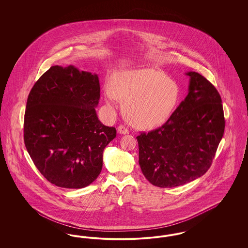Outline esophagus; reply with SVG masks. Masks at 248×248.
Returning a JSON list of instances; mask_svg holds the SVG:
<instances>
[{
  "label": "esophagus",
  "mask_w": 248,
  "mask_h": 248,
  "mask_svg": "<svg viewBox=\"0 0 248 248\" xmlns=\"http://www.w3.org/2000/svg\"><path fill=\"white\" fill-rule=\"evenodd\" d=\"M118 132L120 134H123V135H126V134L129 133V131L124 125H119Z\"/></svg>",
  "instance_id": "obj_1"
}]
</instances>
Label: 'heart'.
<instances>
[{
    "label": "heart",
    "instance_id": "b5f03b06",
    "mask_svg": "<svg viewBox=\"0 0 248 248\" xmlns=\"http://www.w3.org/2000/svg\"><path fill=\"white\" fill-rule=\"evenodd\" d=\"M180 96L177 83L163 71L142 68L120 71L107 87L106 102L115 106L118 99L130 123L142 129L163 125L173 114Z\"/></svg>",
    "mask_w": 248,
    "mask_h": 248
}]
</instances>
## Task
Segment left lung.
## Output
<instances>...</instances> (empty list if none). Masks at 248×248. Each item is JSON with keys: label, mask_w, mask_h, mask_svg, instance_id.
I'll return each instance as SVG.
<instances>
[{"label": "left lung", "mask_w": 248, "mask_h": 248, "mask_svg": "<svg viewBox=\"0 0 248 248\" xmlns=\"http://www.w3.org/2000/svg\"><path fill=\"white\" fill-rule=\"evenodd\" d=\"M186 75L189 93L171 117L137 137L142 173L160 188L181 186L205 174L224 134L220 94L198 72Z\"/></svg>", "instance_id": "left-lung-1"}]
</instances>
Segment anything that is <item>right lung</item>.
<instances>
[{"label": "right lung", "mask_w": 248, "mask_h": 248, "mask_svg": "<svg viewBox=\"0 0 248 248\" xmlns=\"http://www.w3.org/2000/svg\"><path fill=\"white\" fill-rule=\"evenodd\" d=\"M97 74L53 66L31 88L24 117L26 149L52 184L82 189L101 172L103 151L116 129L101 124Z\"/></svg>", "instance_id": "obj_1"}]
</instances>
